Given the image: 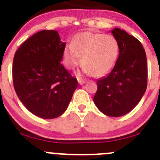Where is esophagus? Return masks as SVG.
<instances>
[{
    "instance_id": "34e87169",
    "label": "esophagus",
    "mask_w": 160,
    "mask_h": 160,
    "mask_svg": "<svg viewBox=\"0 0 160 160\" xmlns=\"http://www.w3.org/2000/svg\"><path fill=\"white\" fill-rule=\"evenodd\" d=\"M86 83V80H80V79H78V83L80 85H82V84H83V83Z\"/></svg>"
}]
</instances>
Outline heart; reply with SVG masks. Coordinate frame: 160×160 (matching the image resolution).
<instances>
[{"mask_svg":"<svg viewBox=\"0 0 160 160\" xmlns=\"http://www.w3.org/2000/svg\"><path fill=\"white\" fill-rule=\"evenodd\" d=\"M120 46L115 37L93 32H83L74 38L64 51V62L73 70L81 62L83 71L101 77L108 74L115 67L119 57Z\"/></svg>","mask_w":160,"mask_h":160,"instance_id":"obj_1","label":"heart"}]
</instances>
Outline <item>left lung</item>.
Segmentation results:
<instances>
[{
  "label": "left lung",
  "instance_id": "left-lung-1",
  "mask_svg": "<svg viewBox=\"0 0 160 160\" xmlns=\"http://www.w3.org/2000/svg\"><path fill=\"white\" fill-rule=\"evenodd\" d=\"M120 46L119 57L110 73L97 81L93 102L103 114L120 117L130 112L147 88V60L139 41L125 31L111 30Z\"/></svg>",
  "mask_w": 160,
  "mask_h": 160
}]
</instances>
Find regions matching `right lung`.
<instances>
[{
  "label": "right lung",
  "instance_id": "add662e5",
  "mask_svg": "<svg viewBox=\"0 0 160 160\" xmlns=\"http://www.w3.org/2000/svg\"><path fill=\"white\" fill-rule=\"evenodd\" d=\"M65 47L57 31L43 30L24 42L14 54L16 93L30 112L42 118L63 114L78 86L60 62Z\"/></svg>",
  "mask_w": 160,
  "mask_h": 160
}]
</instances>
